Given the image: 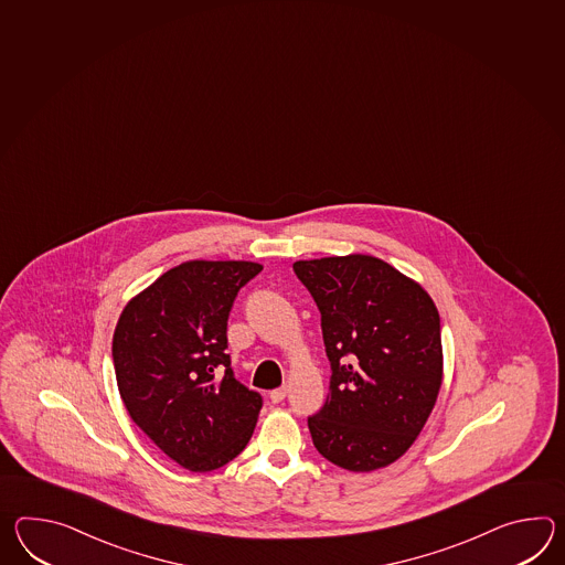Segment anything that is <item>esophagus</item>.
Returning a JSON list of instances; mask_svg holds the SVG:
<instances>
[{
    "mask_svg": "<svg viewBox=\"0 0 565 565\" xmlns=\"http://www.w3.org/2000/svg\"><path fill=\"white\" fill-rule=\"evenodd\" d=\"M286 395H288V390L279 387V390H274L269 393V399H271V403H281L286 399Z\"/></svg>",
    "mask_w": 565,
    "mask_h": 565,
    "instance_id": "obj_1",
    "label": "esophagus"
}]
</instances>
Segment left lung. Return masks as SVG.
<instances>
[{"instance_id": "1", "label": "left lung", "mask_w": 565, "mask_h": 565, "mask_svg": "<svg viewBox=\"0 0 565 565\" xmlns=\"http://www.w3.org/2000/svg\"><path fill=\"white\" fill-rule=\"evenodd\" d=\"M320 310L327 402L308 417L332 465L371 472L419 436L441 385L439 313L426 289L371 255L296 262Z\"/></svg>"}]
</instances>
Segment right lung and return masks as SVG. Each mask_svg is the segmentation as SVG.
<instances>
[{
	"instance_id": "add662e5",
	"label": "right lung",
	"mask_w": 565,
	"mask_h": 565,
	"mask_svg": "<svg viewBox=\"0 0 565 565\" xmlns=\"http://www.w3.org/2000/svg\"><path fill=\"white\" fill-rule=\"evenodd\" d=\"M262 269L252 262L178 265L129 301L115 328V376L127 412L192 472L237 458L264 407L226 354L233 301Z\"/></svg>"
}]
</instances>
